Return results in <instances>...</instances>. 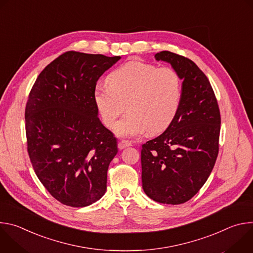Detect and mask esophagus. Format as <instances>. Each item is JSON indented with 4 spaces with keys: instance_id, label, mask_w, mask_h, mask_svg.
Listing matches in <instances>:
<instances>
[{
    "instance_id": "obj_1",
    "label": "esophagus",
    "mask_w": 253,
    "mask_h": 253,
    "mask_svg": "<svg viewBox=\"0 0 253 253\" xmlns=\"http://www.w3.org/2000/svg\"><path fill=\"white\" fill-rule=\"evenodd\" d=\"M129 146H131V143H130L129 141L122 140V141H120V142L118 143V148H119L120 150H122V149H124V148H126V147H129Z\"/></svg>"
}]
</instances>
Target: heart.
<instances>
[{
	"instance_id": "heart-1",
	"label": "heart",
	"mask_w": 253,
	"mask_h": 253,
	"mask_svg": "<svg viewBox=\"0 0 253 253\" xmlns=\"http://www.w3.org/2000/svg\"><path fill=\"white\" fill-rule=\"evenodd\" d=\"M107 85L94 91V101L106 127L116 124L120 137H137L145 132L157 134L175 119L182 96V81L178 72L141 61H129L108 76Z\"/></svg>"
}]
</instances>
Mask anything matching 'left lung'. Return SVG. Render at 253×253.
Returning <instances> with one entry per match:
<instances>
[{"mask_svg":"<svg viewBox=\"0 0 253 253\" xmlns=\"http://www.w3.org/2000/svg\"><path fill=\"white\" fill-rule=\"evenodd\" d=\"M183 80L179 110L171 125L142 145V186L164 204L190 200L208 179L219 151L220 111L208 78L190 59L169 51L155 55Z\"/></svg>","mask_w":253,"mask_h":253,"instance_id":"left-lung-1","label":"left lung"}]
</instances>
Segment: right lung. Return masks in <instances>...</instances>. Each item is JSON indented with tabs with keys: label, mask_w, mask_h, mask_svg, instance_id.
Instances as JSON below:
<instances>
[{
	"label": "right lung",
	"mask_w": 253,
	"mask_h": 253,
	"mask_svg": "<svg viewBox=\"0 0 253 253\" xmlns=\"http://www.w3.org/2000/svg\"><path fill=\"white\" fill-rule=\"evenodd\" d=\"M121 57L68 51L34 83L25 109L27 150L36 175L59 202L85 207L107 188L117 140L98 118V79Z\"/></svg>",
	"instance_id": "right-lung-1"
}]
</instances>
